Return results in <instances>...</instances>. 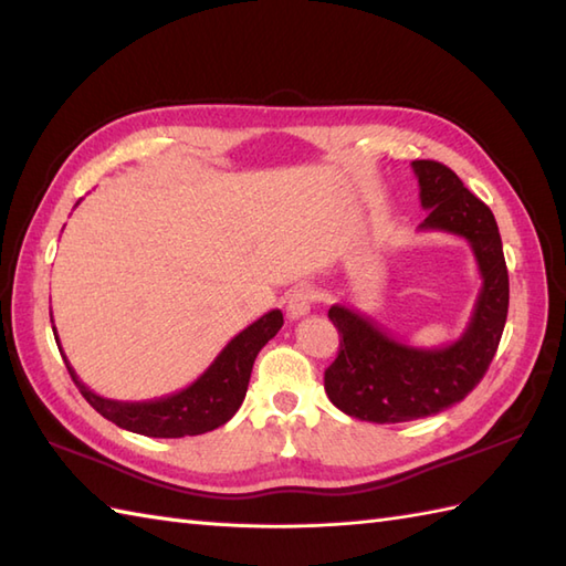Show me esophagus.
<instances>
[{"mask_svg":"<svg viewBox=\"0 0 566 566\" xmlns=\"http://www.w3.org/2000/svg\"><path fill=\"white\" fill-rule=\"evenodd\" d=\"M317 300V293L310 291V287H300V291H293L291 297H287V305H285V313L291 319H300L310 315V310H313Z\"/></svg>","mask_w":566,"mask_h":566,"instance_id":"34e87169","label":"esophagus"}]
</instances>
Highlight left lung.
<instances>
[{"label":"left lung","mask_w":566,"mask_h":566,"mask_svg":"<svg viewBox=\"0 0 566 566\" xmlns=\"http://www.w3.org/2000/svg\"><path fill=\"white\" fill-rule=\"evenodd\" d=\"M412 172L428 210L418 229L464 239L476 259L481 291L461 337L432 349L394 337L349 305L329 307L342 342L325 371V390L342 412L364 422L430 418L464 400L493 361L509 317V269L493 212L437 160H412Z\"/></svg>","instance_id":"8db88e82"}]
</instances>
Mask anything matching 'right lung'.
<instances>
[{"label":"right lung","mask_w":566,"mask_h":566,"mask_svg":"<svg viewBox=\"0 0 566 566\" xmlns=\"http://www.w3.org/2000/svg\"><path fill=\"white\" fill-rule=\"evenodd\" d=\"M281 327L283 313L281 310H271V313L259 317L256 322H251L247 329H241L217 354V359L205 368V374L198 380H192L188 388L154 400H112L97 396L95 390H90L77 378L75 368L65 359L55 327L53 334L80 394L102 418L112 420L122 430L144 437H186L217 430L219 424L234 418V412L244 402L253 361H256L259 352L279 334Z\"/></svg>","instance_id":"add662e5"}]
</instances>
